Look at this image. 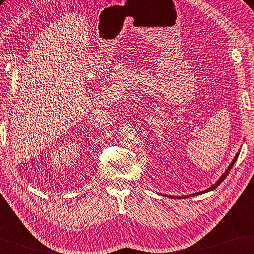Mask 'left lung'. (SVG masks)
Wrapping results in <instances>:
<instances>
[{"instance_id": "8db88e82", "label": "left lung", "mask_w": 254, "mask_h": 254, "mask_svg": "<svg viewBox=\"0 0 254 254\" xmlns=\"http://www.w3.org/2000/svg\"><path fill=\"white\" fill-rule=\"evenodd\" d=\"M238 156H239V154H236V155H235V157H234V159H233V161H232V163H231V164H230V166H228V168H227V170H226V171H225V173H224V174H223V176H222L221 178H219V180H218L217 182H216V184H215V185H213V186H211V187H210V188H208V189H206L205 191H201V192H198V193H194V194H190V196H185V197H171V196H170V197H171V198H182V199H184V198H187V197H192V196H196V194H200V193L209 192V191H211V190H214L215 188H217V187H218L219 185H221V184H222V182L224 181V179H225V178L227 177V174H228V173H230V171H231V169L233 168V165H234V163H235V161H236V159H238Z\"/></svg>"}]
</instances>
